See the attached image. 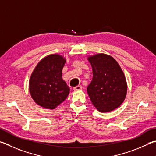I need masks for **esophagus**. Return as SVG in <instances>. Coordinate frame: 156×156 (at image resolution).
Returning <instances> with one entry per match:
<instances>
[{"label":"esophagus","instance_id":"1","mask_svg":"<svg viewBox=\"0 0 156 156\" xmlns=\"http://www.w3.org/2000/svg\"><path fill=\"white\" fill-rule=\"evenodd\" d=\"M82 89H83V87H82L81 85H78V86H76L75 87L73 88V90H81Z\"/></svg>","mask_w":156,"mask_h":156}]
</instances>
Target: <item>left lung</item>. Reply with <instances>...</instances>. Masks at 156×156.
I'll return each instance as SVG.
<instances>
[{"instance_id": "left-lung-1", "label": "left lung", "mask_w": 156, "mask_h": 156, "mask_svg": "<svg viewBox=\"0 0 156 156\" xmlns=\"http://www.w3.org/2000/svg\"><path fill=\"white\" fill-rule=\"evenodd\" d=\"M93 79L87 90L93 105L98 111L108 112L125 100L127 84L125 74L117 61L108 55L98 53L89 56Z\"/></svg>"}]
</instances>
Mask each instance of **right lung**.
Listing matches in <instances>:
<instances>
[{
    "label": "right lung",
    "instance_id": "1",
    "mask_svg": "<svg viewBox=\"0 0 156 156\" xmlns=\"http://www.w3.org/2000/svg\"><path fill=\"white\" fill-rule=\"evenodd\" d=\"M66 58L58 54L45 56L39 62L29 80L31 98L39 106L55 109L66 100L69 87L62 78Z\"/></svg>",
    "mask_w": 156,
    "mask_h": 156
}]
</instances>
